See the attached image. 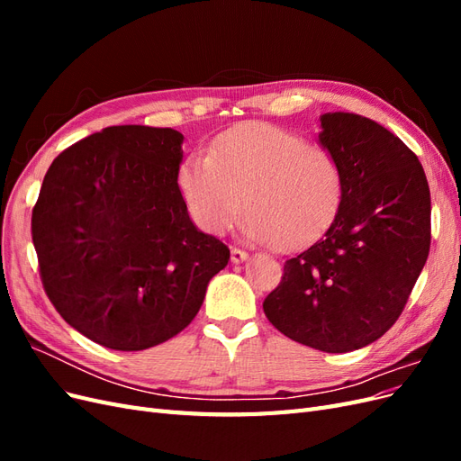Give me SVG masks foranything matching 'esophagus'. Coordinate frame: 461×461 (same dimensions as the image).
<instances>
[{"mask_svg":"<svg viewBox=\"0 0 461 461\" xmlns=\"http://www.w3.org/2000/svg\"><path fill=\"white\" fill-rule=\"evenodd\" d=\"M248 259V252H244V249H240V248H230V261L232 263H242V261H246Z\"/></svg>","mask_w":461,"mask_h":461,"instance_id":"obj_1","label":"esophagus"}]
</instances>
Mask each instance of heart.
Wrapping results in <instances>:
<instances>
[{
	"label": "heart",
	"mask_w": 461,
	"mask_h": 461,
	"mask_svg": "<svg viewBox=\"0 0 461 461\" xmlns=\"http://www.w3.org/2000/svg\"><path fill=\"white\" fill-rule=\"evenodd\" d=\"M178 190L194 222L225 234L244 207V230L288 252L317 240L344 198V173L327 148L269 122L219 134L207 153L178 167Z\"/></svg>",
	"instance_id": "obj_1"
}]
</instances>
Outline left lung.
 <instances>
[{"label":"left lung","instance_id":"8db88e82","mask_svg":"<svg viewBox=\"0 0 461 461\" xmlns=\"http://www.w3.org/2000/svg\"><path fill=\"white\" fill-rule=\"evenodd\" d=\"M321 127L344 173L342 205L323 239L286 259L263 312L285 337L342 354L406 308L430 248V192L415 153L379 122L327 113Z\"/></svg>","mask_w":461,"mask_h":461}]
</instances>
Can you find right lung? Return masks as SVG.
<instances>
[{"instance_id": "obj_1", "label": "right lung", "mask_w": 461, "mask_h": 461, "mask_svg": "<svg viewBox=\"0 0 461 461\" xmlns=\"http://www.w3.org/2000/svg\"><path fill=\"white\" fill-rule=\"evenodd\" d=\"M183 138L142 124L94 132L53 159L32 209L50 302L111 350L173 339L229 263L230 249L194 227L178 190Z\"/></svg>"}]
</instances>
